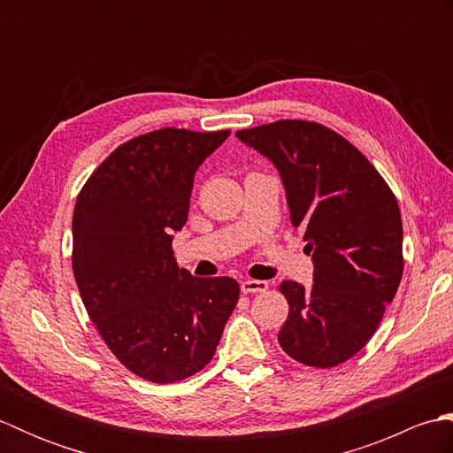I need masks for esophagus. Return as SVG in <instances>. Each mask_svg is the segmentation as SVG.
Wrapping results in <instances>:
<instances>
[{
    "label": "esophagus",
    "instance_id": "1",
    "mask_svg": "<svg viewBox=\"0 0 453 453\" xmlns=\"http://www.w3.org/2000/svg\"><path fill=\"white\" fill-rule=\"evenodd\" d=\"M266 290H268V282H265V280H253V278H249V280L242 282L243 294H261Z\"/></svg>",
    "mask_w": 453,
    "mask_h": 453
}]
</instances>
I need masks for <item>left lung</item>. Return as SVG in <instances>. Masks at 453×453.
Segmentation results:
<instances>
[{"label": "left lung", "instance_id": "1", "mask_svg": "<svg viewBox=\"0 0 453 453\" xmlns=\"http://www.w3.org/2000/svg\"><path fill=\"white\" fill-rule=\"evenodd\" d=\"M235 136L280 173L292 224L303 227L313 284H280L290 313L278 333L288 356L331 368L362 350L403 276L397 200L372 163L339 134L278 120Z\"/></svg>", "mask_w": 453, "mask_h": 453}]
</instances>
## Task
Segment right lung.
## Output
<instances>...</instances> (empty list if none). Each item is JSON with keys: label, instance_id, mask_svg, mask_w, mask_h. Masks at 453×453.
Here are the masks:
<instances>
[{"label": "right lung", "instance_id": "1", "mask_svg": "<svg viewBox=\"0 0 453 453\" xmlns=\"http://www.w3.org/2000/svg\"><path fill=\"white\" fill-rule=\"evenodd\" d=\"M227 136L143 134L114 150L75 202L72 266L85 310L112 354L148 381L204 368L239 300L234 278L192 276L171 249L198 167Z\"/></svg>", "mask_w": 453, "mask_h": 453}]
</instances>
